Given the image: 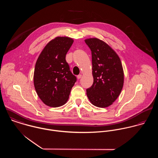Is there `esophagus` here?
I'll use <instances>...</instances> for the list:
<instances>
[{"label":"esophagus","mask_w":158,"mask_h":158,"mask_svg":"<svg viewBox=\"0 0 158 158\" xmlns=\"http://www.w3.org/2000/svg\"><path fill=\"white\" fill-rule=\"evenodd\" d=\"M81 77H82V75H81V74H80V75H78L77 76V78H78V79H80Z\"/></svg>","instance_id":"esophagus-1"}]
</instances>
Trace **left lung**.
Returning <instances> with one entry per match:
<instances>
[{
	"instance_id": "8db88e82",
	"label": "left lung",
	"mask_w": 158,
	"mask_h": 158,
	"mask_svg": "<svg viewBox=\"0 0 158 158\" xmlns=\"http://www.w3.org/2000/svg\"><path fill=\"white\" fill-rule=\"evenodd\" d=\"M92 53L94 82L87 89L90 103L98 108L111 105L123 86L124 73L117 53L110 45L97 38L85 40Z\"/></svg>"
}]
</instances>
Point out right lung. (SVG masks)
I'll return each instance as SVG.
<instances>
[{"instance_id":"1","label":"right lung","mask_w":158,"mask_h":158,"mask_svg":"<svg viewBox=\"0 0 158 158\" xmlns=\"http://www.w3.org/2000/svg\"><path fill=\"white\" fill-rule=\"evenodd\" d=\"M73 43L71 38L57 36L46 44L37 59L34 86L47 106L56 108L64 105L77 81L66 61V55Z\"/></svg>"}]
</instances>
